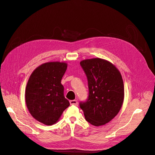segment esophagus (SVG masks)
Masks as SVG:
<instances>
[{"label":"esophagus","mask_w":155,"mask_h":155,"mask_svg":"<svg viewBox=\"0 0 155 155\" xmlns=\"http://www.w3.org/2000/svg\"><path fill=\"white\" fill-rule=\"evenodd\" d=\"M69 103L71 105H76L78 102H77V100H71V101H69Z\"/></svg>","instance_id":"obj_1"}]
</instances>
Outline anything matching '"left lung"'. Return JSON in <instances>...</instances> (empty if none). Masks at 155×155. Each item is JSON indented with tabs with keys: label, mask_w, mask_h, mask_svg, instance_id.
<instances>
[{
	"label": "left lung",
	"mask_w": 155,
	"mask_h": 155,
	"mask_svg": "<svg viewBox=\"0 0 155 155\" xmlns=\"http://www.w3.org/2000/svg\"><path fill=\"white\" fill-rule=\"evenodd\" d=\"M87 78L89 96L80 103L86 120L94 126L104 125L116 117L124 101V84L117 68L99 58L82 60Z\"/></svg>",
	"instance_id": "obj_1"
}]
</instances>
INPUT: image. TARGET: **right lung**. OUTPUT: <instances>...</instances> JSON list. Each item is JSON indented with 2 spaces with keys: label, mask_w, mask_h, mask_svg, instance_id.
Returning a JSON list of instances; mask_svg holds the SVG:
<instances>
[{
  "label": "right lung",
  "mask_w": 155,
  "mask_h": 155,
  "mask_svg": "<svg viewBox=\"0 0 155 155\" xmlns=\"http://www.w3.org/2000/svg\"><path fill=\"white\" fill-rule=\"evenodd\" d=\"M68 64L60 61L44 63L31 74L25 90V102L30 114L46 125L58 122L69 106L61 84Z\"/></svg>",
  "instance_id": "obj_1"
}]
</instances>
